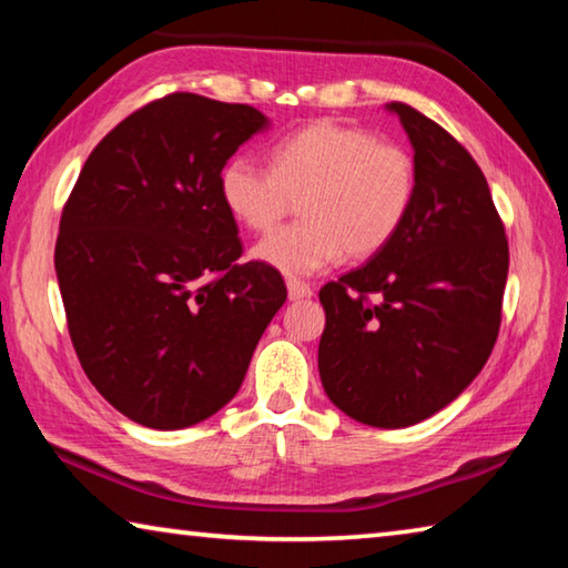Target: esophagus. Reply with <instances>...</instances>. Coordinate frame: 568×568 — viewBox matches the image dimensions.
<instances>
[{
  "instance_id": "1",
  "label": "esophagus",
  "mask_w": 568,
  "mask_h": 568,
  "mask_svg": "<svg viewBox=\"0 0 568 568\" xmlns=\"http://www.w3.org/2000/svg\"><path fill=\"white\" fill-rule=\"evenodd\" d=\"M311 295H313V287L307 283L295 281V277L287 281V297H291V301H303V297H311Z\"/></svg>"
}]
</instances>
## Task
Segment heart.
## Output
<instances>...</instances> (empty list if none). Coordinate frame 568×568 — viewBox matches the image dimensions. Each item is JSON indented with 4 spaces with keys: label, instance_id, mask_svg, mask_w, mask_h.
<instances>
[{
    "label": "heart",
    "instance_id": "b5f03b06",
    "mask_svg": "<svg viewBox=\"0 0 568 568\" xmlns=\"http://www.w3.org/2000/svg\"><path fill=\"white\" fill-rule=\"evenodd\" d=\"M418 170L406 148L335 122H313L273 150V168L237 155L220 172V197L253 233H267L302 200L301 223L253 247L273 271L303 277L386 247L413 207Z\"/></svg>",
    "mask_w": 568,
    "mask_h": 568
}]
</instances>
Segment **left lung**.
<instances>
[{
    "instance_id": "8db88e82",
    "label": "left lung",
    "mask_w": 568,
    "mask_h": 568,
    "mask_svg": "<svg viewBox=\"0 0 568 568\" xmlns=\"http://www.w3.org/2000/svg\"><path fill=\"white\" fill-rule=\"evenodd\" d=\"M386 110L413 145L416 197L386 247L321 287L318 371L345 416L406 428L456 400L491 355L508 243L466 148L408 104Z\"/></svg>"
}]
</instances>
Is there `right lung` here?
Instances as JSON below:
<instances>
[{
  "instance_id": "obj_1",
  "label": "right lung",
  "mask_w": 568,
  "mask_h": 568,
  "mask_svg": "<svg viewBox=\"0 0 568 568\" xmlns=\"http://www.w3.org/2000/svg\"><path fill=\"white\" fill-rule=\"evenodd\" d=\"M250 104L175 92L122 120L62 210L54 271L67 328L104 400L140 426H195L233 400L283 277L240 263L220 172L267 128Z\"/></svg>"
}]
</instances>
